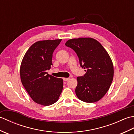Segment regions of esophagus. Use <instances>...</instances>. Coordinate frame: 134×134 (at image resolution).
<instances>
[{"label":"esophagus","instance_id":"34e87169","mask_svg":"<svg viewBox=\"0 0 134 134\" xmlns=\"http://www.w3.org/2000/svg\"><path fill=\"white\" fill-rule=\"evenodd\" d=\"M69 79H70V78H63V80L64 81H67L69 80Z\"/></svg>","mask_w":134,"mask_h":134}]
</instances>
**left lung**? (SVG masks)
I'll list each match as a JSON object with an SVG mask.
<instances>
[{
    "label": "left lung",
    "instance_id": "1",
    "mask_svg": "<svg viewBox=\"0 0 134 134\" xmlns=\"http://www.w3.org/2000/svg\"><path fill=\"white\" fill-rule=\"evenodd\" d=\"M65 45L75 51L86 74L77 77L75 93L80 100L99 101L109 90L113 78V65L102 45L92 38L70 39Z\"/></svg>",
    "mask_w": 134,
    "mask_h": 134
}]
</instances>
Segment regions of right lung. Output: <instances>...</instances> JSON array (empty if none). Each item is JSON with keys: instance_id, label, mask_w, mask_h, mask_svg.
I'll use <instances>...</instances> for the list:
<instances>
[{"instance_id": "right-lung-1", "label": "right lung", "mask_w": 134, "mask_h": 134, "mask_svg": "<svg viewBox=\"0 0 134 134\" xmlns=\"http://www.w3.org/2000/svg\"><path fill=\"white\" fill-rule=\"evenodd\" d=\"M61 41L48 40L34 43L25 54L20 67L25 89L34 101L44 106L55 103L63 87L62 78L46 72L52 65V54Z\"/></svg>"}]
</instances>
